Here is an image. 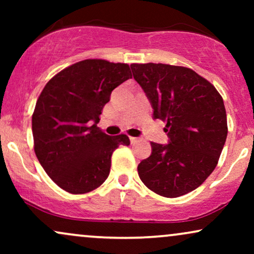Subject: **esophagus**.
I'll use <instances>...</instances> for the list:
<instances>
[{
	"mask_svg": "<svg viewBox=\"0 0 254 254\" xmlns=\"http://www.w3.org/2000/svg\"><path fill=\"white\" fill-rule=\"evenodd\" d=\"M138 137H130V141H131V143H136L137 141H138Z\"/></svg>",
	"mask_w": 254,
	"mask_h": 254,
	"instance_id": "34e87169",
	"label": "esophagus"
}]
</instances>
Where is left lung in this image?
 Segmentation results:
<instances>
[{"label":"left lung","mask_w":254,"mask_h":254,"mask_svg":"<svg viewBox=\"0 0 254 254\" xmlns=\"http://www.w3.org/2000/svg\"><path fill=\"white\" fill-rule=\"evenodd\" d=\"M131 69L170 137L166 145L151 142L150 156L137 167L139 178L167 198L196 190L216 167L228 133L222 97L186 66L132 63Z\"/></svg>","instance_id":"left-lung-1"}]
</instances>
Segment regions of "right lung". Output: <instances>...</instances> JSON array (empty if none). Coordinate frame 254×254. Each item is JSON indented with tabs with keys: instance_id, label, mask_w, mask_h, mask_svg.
I'll list each match as a JSON object with an SVG mask.
<instances>
[{
	"instance_id": "obj_1",
	"label": "right lung",
	"mask_w": 254,
	"mask_h": 254,
	"mask_svg": "<svg viewBox=\"0 0 254 254\" xmlns=\"http://www.w3.org/2000/svg\"><path fill=\"white\" fill-rule=\"evenodd\" d=\"M131 77L127 63L84 60L44 87L32 115L34 153L64 191L95 190L109 177L113 151L130 144L127 135L109 136L97 124L112 90Z\"/></svg>"
}]
</instances>
